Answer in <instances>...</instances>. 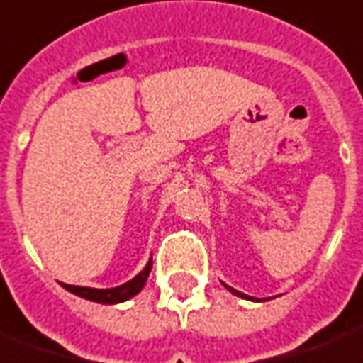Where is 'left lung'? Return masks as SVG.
Wrapping results in <instances>:
<instances>
[{
  "label": "left lung",
  "mask_w": 363,
  "mask_h": 363,
  "mask_svg": "<svg viewBox=\"0 0 363 363\" xmlns=\"http://www.w3.org/2000/svg\"><path fill=\"white\" fill-rule=\"evenodd\" d=\"M225 287H227V289L230 293H235L236 297H242V299H252V297H248V295H244V293H240V291H236V289H233V287H228V285H225Z\"/></svg>",
  "instance_id": "obj_1"
}]
</instances>
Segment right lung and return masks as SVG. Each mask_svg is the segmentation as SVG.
Segmentation results:
<instances>
[{
  "instance_id": "right-lung-1",
  "label": "right lung",
  "mask_w": 363,
  "mask_h": 363,
  "mask_svg": "<svg viewBox=\"0 0 363 363\" xmlns=\"http://www.w3.org/2000/svg\"><path fill=\"white\" fill-rule=\"evenodd\" d=\"M150 269H152V258L148 259V264L145 266V269L135 276L130 281L123 285H117V287H111V289H94V287H79V285H68L62 284L64 289H68L74 295L78 297H84L87 301H94V303H104V305H117V303H123V301H128L130 297H135L136 293H140V289L145 287L146 279L150 276Z\"/></svg>"
}]
</instances>
